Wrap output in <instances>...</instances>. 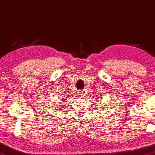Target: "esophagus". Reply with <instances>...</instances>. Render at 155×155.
<instances>
[{"mask_svg":"<svg viewBox=\"0 0 155 155\" xmlns=\"http://www.w3.org/2000/svg\"><path fill=\"white\" fill-rule=\"evenodd\" d=\"M84 92V91H83L82 90H80L79 91H78V96H79L80 97H83V96L85 95Z\"/></svg>","mask_w":155,"mask_h":155,"instance_id":"obj_1","label":"esophagus"}]
</instances>
